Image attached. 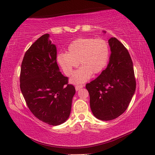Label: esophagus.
<instances>
[{
  "label": "esophagus",
  "mask_w": 155,
  "mask_h": 155,
  "mask_svg": "<svg viewBox=\"0 0 155 155\" xmlns=\"http://www.w3.org/2000/svg\"><path fill=\"white\" fill-rule=\"evenodd\" d=\"M83 87V84L76 85V87H75V89H76V91H78V90L81 89V88H82Z\"/></svg>",
  "instance_id": "34e87169"
}]
</instances>
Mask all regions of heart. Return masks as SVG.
<instances>
[{
    "mask_svg": "<svg viewBox=\"0 0 155 155\" xmlns=\"http://www.w3.org/2000/svg\"><path fill=\"white\" fill-rule=\"evenodd\" d=\"M109 46L103 38H79L72 41L67 53H61L58 61L65 74L71 76L80 62L81 68L73 75L74 83H84L91 74H97L104 70L109 58Z\"/></svg>",
    "mask_w": 155,
    "mask_h": 155,
    "instance_id": "heart-1",
    "label": "heart"
}]
</instances>
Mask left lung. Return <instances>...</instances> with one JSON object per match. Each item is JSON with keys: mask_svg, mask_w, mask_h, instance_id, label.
<instances>
[{"mask_svg": "<svg viewBox=\"0 0 155 155\" xmlns=\"http://www.w3.org/2000/svg\"><path fill=\"white\" fill-rule=\"evenodd\" d=\"M111 54L106 69L86 84L94 117L110 120L127 110L136 89L132 59L127 48L115 37L108 40Z\"/></svg>", "mask_w": 155, "mask_h": 155, "instance_id": "left-lung-1", "label": "left lung"}]
</instances>
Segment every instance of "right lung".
<instances>
[{
	"instance_id": "right-lung-1",
	"label": "right lung",
	"mask_w": 155,
	"mask_h": 155,
	"mask_svg": "<svg viewBox=\"0 0 155 155\" xmlns=\"http://www.w3.org/2000/svg\"><path fill=\"white\" fill-rule=\"evenodd\" d=\"M49 34L38 38L27 52L21 64L20 87L27 106L35 117L52 126L68 119L75 88L59 71L57 48Z\"/></svg>"
}]
</instances>
